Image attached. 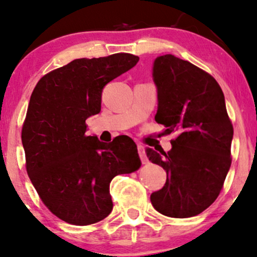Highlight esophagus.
<instances>
[{"instance_id": "1", "label": "esophagus", "mask_w": 257, "mask_h": 257, "mask_svg": "<svg viewBox=\"0 0 257 257\" xmlns=\"http://www.w3.org/2000/svg\"><path fill=\"white\" fill-rule=\"evenodd\" d=\"M138 151H139V155L141 158L142 164H147L148 159L146 157V153H145V147L142 145H138Z\"/></svg>"}]
</instances>
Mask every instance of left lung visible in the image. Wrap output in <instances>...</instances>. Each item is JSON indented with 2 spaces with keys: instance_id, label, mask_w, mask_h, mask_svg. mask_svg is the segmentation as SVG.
<instances>
[{
  "instance_id": "1",
  "label": "left lung",
  "mask_w": 257,
  "mask_h": 257,
  "mask_svg": "<svg viewBox=\"0 0 257 257\" xmlns=\"http://www.w3.org/2000/svg\"><path fill=\"white\" fill-rule=\"evenodd\" d=\"M158 87L155 121L175 133L170 152L146 154L166 171L161 190L153 192L154 209L172 218H188L218 197L231 165L233 126L223 91L210 73L172 54L158 57L153 67Z\"/></svg>"
}]
</instances>
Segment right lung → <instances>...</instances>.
<instances>
[{
    "label": "right lung",
    "mask_w": 257,
    "mask_h": 257,
    "mask_svg": "<svg viewBox=\"0 0 257 257\" xmlns=\"http://www.w3.org/2000/svg\"><path fill=\"white\" fill-rule=\"evenodd\" d=\"M138 61L129 53L76 59L45 74L32 92L21 132L26 170L45 206L64 222L90 225L108 217L110 181L141 166L129 136L105 144L85 135L103 87Z\"/></svg>",
    "instance_id": "1"
}]
</instances>
